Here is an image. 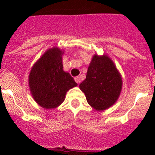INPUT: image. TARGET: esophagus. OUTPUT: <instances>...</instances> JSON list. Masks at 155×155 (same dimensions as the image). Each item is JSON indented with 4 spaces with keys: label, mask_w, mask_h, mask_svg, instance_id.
Listing matches in <instances>:
<instances>
[{
    "label": "esophagus",
    "mask_w": 155,
    "mask_h": 155,
    "mask_svg": "<svg viewBox=\"0 0 155 155\" xmlns=\"http://www.w3.org/2000/svg\"><path fill=\"white\" fill-rule=\"evenodd\" d=\"M74 80L75 81L78 83V84H79L81 81V78H80V77H76V78H74Z\"/></svg>",
    "instance_id": "obj_1"
}]
</instances>
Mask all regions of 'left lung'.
Returning a JSON list of instances; mask_svg holds the SVG:
<instances>
[{
	"mask_svg": "<svg viewBox=\"0 0 155 155\" xmlns=\"http://www.w3.org/2000/svg\"><path fill=\"white\" fill-rule=\"evenodd\" d=\"M122 86L121 74L110 57L105 54H94L87 68L86 78L79 87L93 109L103 111L116 103Z\"/></svg>",
	"mask_w": 155,
	"mask_h": 155,
	"instance_id": "obj_1",
	"label": "left lung"
}]
</instances>
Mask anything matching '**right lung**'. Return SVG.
<instances>
[{
    "label": "right lung",
    "mask_w": 155,
    "mask_h": 155,
    "mask_svg": "<svg viewBox=\"0 0 155 155\" xmlns=\"http://www.w3.org/2000/svg\"><path fill=\"white\" fill-rule=\"evenodd\" d=\"M64 50L53 46L46 50L34 64L29 75L28 86L36 103L46 109L58 107L71 88L78 85L63 68Z\"/></svg>",
    "instance_id": "1"
}]
</instances>
